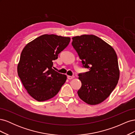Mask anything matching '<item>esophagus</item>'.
<instances>
[{
  "instance_id": "obj_1",
  "label": "esophagus",
  "mask_w": 135,
  "mask_h": 135,
  "mask_svg": "<svg viewBox=\"0 0 135 135\" xmlns=\"http://www.w3.org/2000/svg\"><path fill=\"white\" fill-rule=\"evenodd\" d=\"M73 78H74V76H69V75H68V79H72Z\"/></svg>"
}]
</instances>
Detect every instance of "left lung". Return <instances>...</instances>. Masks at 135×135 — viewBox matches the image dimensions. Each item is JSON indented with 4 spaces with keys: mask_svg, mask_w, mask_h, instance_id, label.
Listing matches in <instances>:
<instances>
[{
    "mask_svg": "<svg viewBox=\"0 0 135 135\" xmlns=\"http://www.w3.org/2000/svg\"><path fill=\"white\" fill-rule=\"evenodd\" d=\"M71 43L83 66L89 71L79 74L80 99L89 105L101 103L110 96L119 79L118 58L114 48L94 35L73 37Z\"/></svg>",
    "mask_w": 135,
    "mask_h": 135,
    "instance_id": "8db88e82",
    "label": "left lung"
}]
</instances>
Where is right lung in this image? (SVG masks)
Returning <instances> with one entry per match:
<instances>
[{
    "label": "right lung",
    "instance_id": "right-lung-1",
    "mask_svg": "<svg viewBox=\"0 0 135 135\" xmlns=\"http://www.w3.org/2000/svg\"><path fill=\"white\" fill-rule=\"evenodd\" d=\"M70 37L44 34L28 43L20 56L17 73L27 92L38 101L51 99L66 80L52 68V61L70 43Z\"/></svg>",
    "mask_w": 135,
    "mask_h": 135
}]
</instances>
